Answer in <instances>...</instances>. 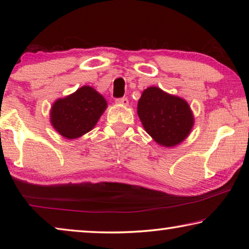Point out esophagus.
Here are the masks:
<instances>
[{
	"instance_id": "1",
	"label": "esophagus",
	"mask_w": 249,
	"mask_h": 249,
	"mask_svg": "<svg viewBox=\"0 0 249 249\" xmlns=\"http://www.w3.org/2000/svg\"><path fill=\"white\" fill-rule=\"evenodd\" d=\"M115 102H116L117 104L124 105V107H127V105H128V100H127V98H121V99H116Z\"/></svg>"
}]
</instances>
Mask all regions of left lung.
Wrapping results in <instances>:
<instances>
[{
	"label": "left lung",
	"mask_w": 249,
	"mask_h": 249,
	"mask_svg": "<svg viewBox=\"0 0 249 249\" xmlns=\"http://www.w3.org/2000/svg\"><path fill=\"white\" fill-rule=\"evenodd\" d=\"M142 126L157 144L174 147L189 136L195 117L188 102L157 87L142 91L137 104Z\"/></svg>",
	"instance_id": "8db88e82"
}]
</instances>
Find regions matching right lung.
Instances as JSON below:
<instances>
[{"instance_id":"add662e5","label":"right lung","mask_w":249,"mask_h":249,"mask_svg":"<svg viewBox=\"0 0 249 249\" xmlns=\"http://www.w3.org/2000/svg\"><path fill=\"white\" fill-rule=\"evenodd\" d=\"M107 107V101L98 91L84 86L53 104L50 123L62 137L75 140L94 127Z\"/></svg>"}]
</instances>
